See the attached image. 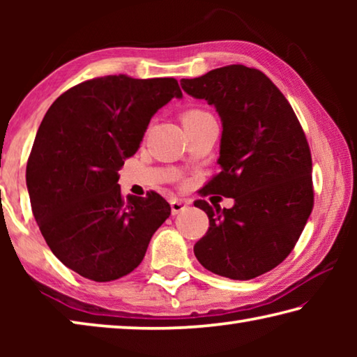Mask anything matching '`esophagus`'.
Masks as SVG:
<instances>
[{
  "label": "esophagus",
  "instance_id": "34e87169",
  "mask_svg": "<svg viewBox=\"0 0 357 357\" xmlns=\"http://www.w3.org/2000/svg\"><path fill=\"white\" fill-rule=\"evenodd\" d=\"M170 206H172V214L176 215L187 209V203L184 200H176V198H174V200H172Z\"/></svg>",
  "mask_w": 357,
  "mask_h": 357
}]
</instances>
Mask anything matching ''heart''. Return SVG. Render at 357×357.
<instances>
[{
	"label": "heart",
	"instance_id": "heart-1",
	"mask_svg": "<svg viewBox=\"0 0 357 357\" xmlns=\"http://www.w3.org/2000/svg\"><path fill=\"white\" fill-rule=\"evenodd\" d=\"M211 119H214L213 114L202 110V108H190V110L183 113V124L185 129L192 128V126L206 123V121H211Z\"/></svg>",
	"mask_w": 357,
	"mask_h": 357
}]
</instances>
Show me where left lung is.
I'll use <instances>...</instances> for the list:
<instances>
[{"mask_svg": "<svg viewBox=\"0 0 357 357\" xmlns=\"http://www.w3.org/2000/svg\"><path fill=\"white\" fill-rule=\"evenodd\" d=\"M181 86L215 107L222 121L220 173L203 195L233 198V208L195 206L209 228L193 247L203 268L250 280L285 259L313 208L312 155L304 130L280 89L261 70L231 64Z\"/></svg>", "mask_w": 357, "mask_h": 357, "instance_id": "1", "label": "left lung"}]
</instances>
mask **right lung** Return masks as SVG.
I'll use <instances>...</instances> for the list:
<instances>
[{
	"label": "right lung",
	"mask_w": 357,
	"mask_h": 357,
	"mask_svg": "<svg viewBox=\"0 0 357 357\" xmlns=\"http://www.w3.org/2000/svg\"><path fill=\"white\" fill-rule=\"evenodd\" d=\"M173 98H183L174 78L107 75L68 89L42 119L26 164L29 202L47 245L84 279L132 273L172 213L155 192L124 198L118 170Z\"/></svg>",
	"instance_id": "1"
}]
</instances>
